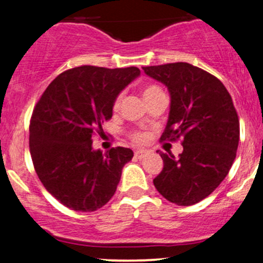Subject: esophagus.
<instances>
[{"mask_svg":"<svg viewBox=\"0 0 263 263\" xmlns=\"http://www.w3.org/2000/svg\"><path fill=\"white\" fill-rule=\"evenodd\" d=\"M147 153L146 149H136L135 151V157L136 158H142Z\"/></svg>","mask_w":263,"mask_h":263,"instance_id":"esophagus-1","label":"esophagus"}]
</instances>
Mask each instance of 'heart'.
<instances>
[{
	"label": "heart",
	"instance_id": "b5f03b06",
	"mask_svg": "<svg viewBox=\"0 0 263 263\" xmlns=\"http://www.w3.org/2000/svg\"><path fill=\"white\" fill-rule=\"evenodd\" d=\"M162 90L159 89L158 86H155V85H148L144 87L143 90V98L144 100H148V99L152 98V96H155L156 93L161 92ZM121 99H122V95H119L117 96V99L115 100V104H114V107L117 108L120 106V102H121ZM132 140H134L135 142H142L144 141V135L140 134V132H135V134H132Z\"/></svg>",
	"mask_w": 263,
	"mask_h": 263
}]
</instances>
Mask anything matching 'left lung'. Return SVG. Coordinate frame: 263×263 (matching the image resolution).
Masks as SVG:
<instances>
[{
    "label": "left lung",
    "instance_id": "8db88e82",
    "mask_svg": "<svg viewBox=\"0 0 263 263\" xmlns=\"http://www.w3.org/2000/svg\"><path fill=\"white\" fill-rule=\"evenodd\" d=\"M143 70L171 93L161 140H183L178 158L159 153L164 165L153 184L171 203L197 204L218 188L236 157L240 122L230 93L218 78L189 63L143 66Z\"/></svg>",
    "mask_w": 263,
    "mask_h": 263
}]
</instances>
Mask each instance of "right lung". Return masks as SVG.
Here are the masks:
<instances>
[{
    "mask_svg": "<svg viewBox=\"0 0 263 263\" xmlns=\"http://www.w3.org/2000/svg\"><path fill=\"white\" fill-rule=\"evenodd\" d=\"M140 74L136 66L69 69L35 105L29 125L33 165L44 188L69 209L95 211L116 192L134 152L116 147L104 155L92 148V136L102 135L117 95Z\"/></svg>",
    "mask_w": 263,
    "mask_h": 263,
    "instance_id": "obj_1",
    "label": "right lung"
}]
</instances>
